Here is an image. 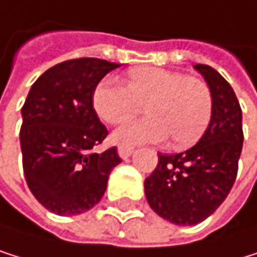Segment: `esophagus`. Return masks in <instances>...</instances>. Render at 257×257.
I'll return each mask as SVG.
<instances>
[{
	"instance_id": "esophagus-1",
	"label": "esophagus",
	"mask_w": 257,
	"mask_h": 257,
	"mask_svg": "<svg viewBox=\"0 0 257 257\" xmlns=\"http://www.w3.org/2000/svg\"><path fill=\"white\" fill-rule=\"evenodd\" d=\"M133 151H134V147H131V145H120L118 147V154H120L121 159L130 158L133 154Z\"/></svg>"
}]
</instances>
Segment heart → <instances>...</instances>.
Wrapping results in <instances>:
<instances>
[{
  "label": "heart",
  "instance_id": "heart-1",
  "mask_svg": "<svg viewBox=\"0 0 257 257\" xmlns=\"http://www.w3.org/2000/svg\"><path fill=\"white\" fill-rule=\"evenodd\" d=\"M92 101L107 124L130 121L147 106L148 117L120 127L113 136L123 145L161 142L170 136L175 147H190L204 136L214 112L212 90L204 79L158 67L133 70L126 85L113 78L101 79Z\"/></svg>",
  "mask_w": 257,
  "mask_h": 257
}]
</instances>
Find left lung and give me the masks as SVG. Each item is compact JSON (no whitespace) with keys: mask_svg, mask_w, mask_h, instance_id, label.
<instances>
[{"mask_svg":"<svg viewBox=\"0 0 257 257\" xmlns=\"http://www.w3.org/2000/svg\"><path fill=\"white\" fill-rule=\"evenodd\" d=\"M214 96L212 120L195 147L184 153L158 154L145 179L148 204L175 225H197L225 201L239 170L243 144L242 109L229 82L209 65H195Z\"/></svg>","mask_w":257,"mask_h":257,"instance_id":"obj_1","label":"left lung"}]
</instances>
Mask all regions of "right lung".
Listing matches in <instances>:
<instances>
[{"instance_id":"right-lung-1","label":"right lung","mask_w":257,"mask_h":257,"mask_svg":"<svg viewBox=\"0 0 257 257\" xmlns=\"http://www.w3.org/2000/svg\"><path fill=\"white\" fill-rule=\"evenodd\" d=\"M120 64L96 57L60 62L32 84L22 107L23 172L36 200L57 215L92 209L106 192L117 147L96 153L107 137L93 109V90Z\"/></svg>"}]
</instances>
